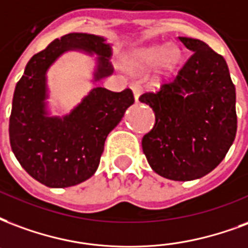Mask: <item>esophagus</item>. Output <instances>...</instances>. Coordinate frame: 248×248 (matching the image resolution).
I'll return each instance as SVG.
<instances>
[{
	"label": "esophagus",
	"instance_id": "obj_1",
	"mask_svg": "<svg viewBox=\"0 0 248 248\" xmlns=\"http://www.w3.org/2000/svg\"><path fill=\"white\" fill-rule=\"evenodd\" d=\"M131 89L134 91V96H135V100H138L139 94H140V92H142V85L139 84L138 81H135L131 84Z\"/></svg>",
	"mask_w": 248,
	"mask_h": 248
}]
</instances>
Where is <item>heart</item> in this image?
<instances>
[{
	"label": "heart",
	"mask_w": 248,
	"mask_h": 248,
	"mask_svg": "<svg viewBox=\"0 0 248 248\" xmlns=\"http://www.w3.org/2000/svg\"><path fill=\"white\" fill-rule=\"evenodd\" d=\"M140 58L144 60V62H147V63H154V62H156L160 58H164L167 63H172L176 58H177V51L175 48H167L166 51H163L160 47H154V48H148L144 49L140 52Z\"/></svg>",
	"instance_id": "b5f03b06"
}]
</instances>
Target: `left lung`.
<instances>
[{
  "label": "left lung",
  "mask_w": 248,
  "mask_h": 248,
  "mask_svg": "<svg viewBox=\"0 0 248 248\" xmlns=\"http://www.w3.org/2000/svg\"><path fill=\"white\" fill-rule=\"evenodd\" d=\"M179 39L189 58L139 97L155 113L142 148L157 175L188 181L212 172L235 139V85L223 56L199 39Z\"/></svg>",
  "instance_id": "obj_1"
}]
</instances>
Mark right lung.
<instances>
[{
  "mask_svg": "<svg viewBox=\"0 0 248 248\" xmlns=\"http://www.w3.org/2000/svg\"><path fill=\"white\" fill-rule=\"evenodd\" d=\"M71 48L100 55L96 80L113 72L111 49L100 36L71 32L55 39L27 63L16 85L9 119L10 146L16 160L31 177L49 188L73 186L96 172L108 134L135 101L131 89L110 92L97 87L63 119L46 117V71Z\"/></svg>",
  "mask_w": 248,
  "mask_h": 248,
  "instance_id": "add662e5",
  "label": "right lung"
}]
</instances>
